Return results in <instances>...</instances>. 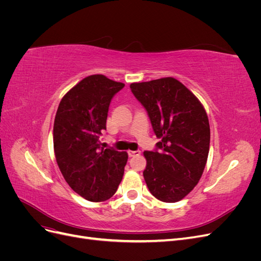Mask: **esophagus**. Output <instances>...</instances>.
I'll use <instances>...</instances> for the list:
<instances>
[{"mask_svg":"<svg viewBox=\"0 0 261 261\" xmlns=\"http://www.w3.org/2000/svg\"><path fill=\"white\" fill-rule=\"evenodd\" d=\"M140 151L139 150H135V151H133V150H128V155L129 156H135V155H139Z\"/></svg>","mask_w":261,"mask_h":261,"instance_id":"esophagus-1","label":"esophagus"}]
</instances>
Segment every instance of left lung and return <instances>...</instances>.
<instances>
[{
	"instance_id": "left-lung-1",
	"label": "left lung",
	"mask_w": 261,
	"mask_h": 261,
	"mask_svg": "<svg viewBox=\"0 0 261 261\" xmlns=\"http://www.w3.org/2000/svg\"><path fill=\"white\" fill-rule=\"evenodd\" d=\"M134 96L147 110L160 141L145 151L146 184L156 199L176 202L198 184L206 167L209 120L201 102L173 77L130 84Z\"/></svg>"
}]
</instances>
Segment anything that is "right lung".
<instances>
[{"instance_id":"right-lung-1","label":"right lung","mask_w":261,"mask_h":261,"mask_svg":"<svg viewBox=\"0 0 261 261\" xmlns=\"http://www.w3.org/2000/svg\"><path fill=\"white\" fill-rule=\"evenodd\" d=\"M125 85L105 75L85 77L62 98L53 126L55 159L66 183L98 202L115 194L128 159L126 151L100 147L109 106Z\"/></svg>"}]
</instances>
